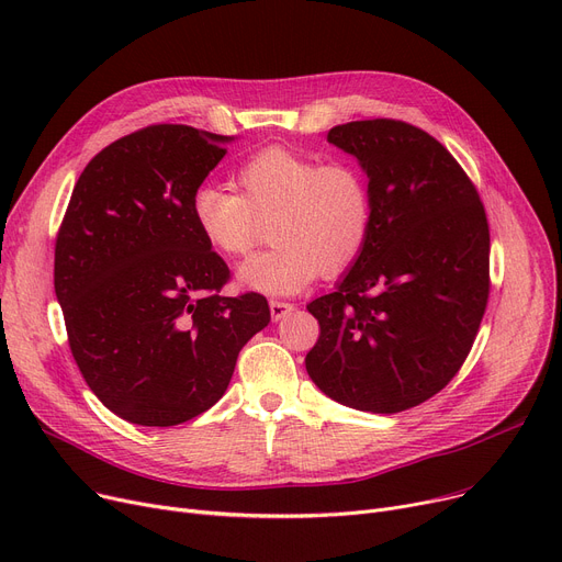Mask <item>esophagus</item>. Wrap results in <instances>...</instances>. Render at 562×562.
<instances>
[{"label": "esophagus", "mask_w": 562, "mask_h": 562, "mask_svg": "<svg viewBox=\"0 0 562 562\" xmlns=\"http://www.w3.org/2000/svg\"><path fill=\"white\" fill-rule=\"evenodd\" d=\"M271 307V318L278 323V321H284L291 312H293V305L291 303H284V301H271L269 303Z\"/></svg>", "instance_id": "esophagus-1"}]
</instances>
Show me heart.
Here are the masks:
<instances>
[{"instance_id":"heart-1","label":"heart","mask_w":562,"mask_h":562,"mask_svg":"<svg viewBox=\"0 0 562 562\" xmlns=\"http://www.w3.org/2000/svg\"><path fill=\"white\" fill-rule=\"evenodd\" d=\"M234 184L239 193L198 184L189 214L202 241L227 259L246 257L269 223L276 246L241 266V286L289 296L316 276L348 271L369 244L373 195L356 164L269 145L234 168Z\"/></svg>"}]
</instances>
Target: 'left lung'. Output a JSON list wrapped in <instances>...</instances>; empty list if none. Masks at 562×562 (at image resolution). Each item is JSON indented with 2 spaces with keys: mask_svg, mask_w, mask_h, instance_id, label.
Segmentation results:
<instances>
[{
  "mask_svg": "<svg viewBox=\"0 0 562 562\" xmlns=\"http://www.w3.org/2000/svg\"><path fill=\"white\" fill-rule=\"evenodd\" d=\"M328 140L369 177L373 229L360 259L307 305L321 335L305 367L333 401L394 415L445 390L490 296V225L474 182L428 132L392 117Z\"/></svg>",
  "mask_w": 562,
  "mask_h": 562,
  "instance_id": "8db88e82",
  "label": "left lung"
}]
</instances>
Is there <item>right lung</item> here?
<instances>
[{"label": "right lung", "instance_id": "right-lung-1", "mask_svg": "<svg viewBox=\"0 0 562 562\" xmlns=\"http://www.w3.org/2000/svg\"><path fill=\"white\" fill-rule=\"evenodd\" d=\"M229 140L189 125L113 140L79 175L58 227L54 291L72 358L130 424L168 428L210 409L271 321L259 293L221 296L229 269L189 214Z\"/></svg>", "mask_w": 562, "mask_h": 562}]
</instances>
